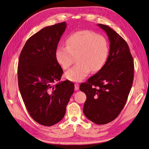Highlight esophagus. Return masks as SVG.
Segmentation results:
<instances>
[{
  "instance_id": "1",
  "label": "esophagus",
  "mask_w": 149,
  "mask_h": 149,
  "mask_svg": "<svg viewBox=\"0 0 149 149\" xmlns=\"http://www.w3.org/2000/svg\"><path fill=\"white\" fill-rule=\"evenodd\" d=\"M74 88H75V90H78L79 88V84L78 83H75L74 84Z\"/></svg>"
}]
</instances>
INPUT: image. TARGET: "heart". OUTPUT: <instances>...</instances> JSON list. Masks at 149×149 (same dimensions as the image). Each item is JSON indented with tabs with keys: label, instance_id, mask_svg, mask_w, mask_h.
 <instances>
[{
	"label": "heart",
	"instance_id": "b5f03b06",
	"mask_svg": "<svg viewBox=\"0 0 149 149\" xmlns=\"http://www.w3.org/2000/svg\"><path fill=\"white\" fill-rule=\"evenodd\" d=\"M66 47L59 46L55 52L56 59L63 69L78 63L65 73V77L73 82H79L91 71L97 72L104 65L109 53L106 38L89 30L71 34L66 40Z\"/></svg>",
	"mask_w": 149,
	"mask_h": 149
}]
</instances>
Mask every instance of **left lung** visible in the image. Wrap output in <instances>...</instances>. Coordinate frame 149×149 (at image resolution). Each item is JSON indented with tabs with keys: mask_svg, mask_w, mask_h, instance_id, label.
I'll list each match as a JSON object with an SVG mask.
<instances>
[{
	"mask_svg": "<svg viewBox=\"0 0 149 149\" xmlns=\"http://www.w3.org/2000/svg\"><path fill=\"white\" fill-rule=\"evenodd\" d=\"M97 25L109 40V56L102 68L81 84L79 89L86 95L84 114L94 123L102 125L114 120L124 108L133 83L134 65L125 40L109 26Z\"/></svg>",
	"mask_w": 149,
	"mask_h": 149,
	"instance_id": "8db88e82",
	"label": "left lung"
}]
</instances>
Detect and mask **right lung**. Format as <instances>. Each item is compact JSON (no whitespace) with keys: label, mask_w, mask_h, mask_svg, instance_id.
Instances as JSON below:
<instances>
[{"label":"right lung","mask_w":149,"mask_h":149,"mask_svg":"<svg viewBox=\"0 0 149 149\" xmlns=\"http://www.w3.org/2000/svg\"><path fill=\"white\" fill-rule=\"evenodd\" d=\"M66 27L65 22L46 26L26 41L18 63L21 96L31 118L38 124L52 126L60 122L73 94L74 84L59 82L63 74L55 52Z\"/></svg>","instance_id":"right-lung-1"}]
</instances>
